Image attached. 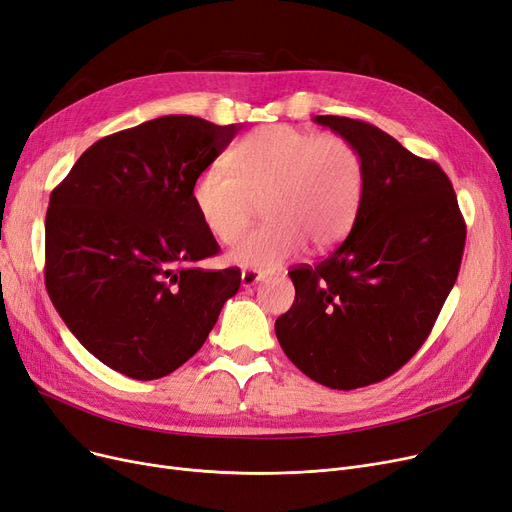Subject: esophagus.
Returning <instances> with one entry per match:
<instances>
[{
	"label": "esophagus",
	"mask_w": 512,
	"mask_h": 512,
	"mask_svg": "<svg viewBox=\"0 0 512 512\" xmlns=\"http://www.w3.org/2000/svg\"><path fill=\"white\" fill-rule=\"evenodd\" d=\"M261 278H263V272H259V270H242V274H240L242 286H253V284H257Z\"/></svg>",
	"instance_id": "obj_1"
}]
</instances>
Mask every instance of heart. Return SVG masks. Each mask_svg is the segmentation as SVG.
Returning a JSON list of instances; mask_svg holds the SVG:
<instances>
[{
    "mask_svg": "<svg viewBox=\"0 0 512 512\" xmlns=\"http://www.w3.org/2000/svg\"><path fill=\"white\" fill-rule=\"evenodd\" d=\"M230 171L205 169L192 203L221 244H234L263 205L270 221L244 236L232 261L274 268L309 242L326 251L351 230L364 194V161L351 142L291 125L261 127L228 157Z\"/></svg>",
    "mask_w": 512,
    "mask_h": 512,
    "instance_id": "heart-1",
    "label": "heart"
}]
</instances>
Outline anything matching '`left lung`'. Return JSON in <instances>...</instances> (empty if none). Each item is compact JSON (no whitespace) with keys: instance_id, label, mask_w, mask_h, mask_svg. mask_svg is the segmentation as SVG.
Listing matches in <instances>:
<instances>
[{"instance_id":"8db88e82","label":"left lung","mask_w":512,"mask_h":512,"mask_svg":"<svg viewBox=\"0 0 512 512\" xmlns=\"http://www.w3.org/2000/svg\"><path fill=\"white\" fill-rule=\"evenodd\" d=\"M314 121L358 148L364 194L339 247L288 272L295 303L276 337L311 381L349 391L385 381L427 341L458 278L466 224L435 161L360 119Z\"/></svg>"}]
</instances>
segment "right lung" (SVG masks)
<instances>
[{"instance_id":"right-lung-1","label":"right lung","mask_w":512,"mask_h":512,"mask_svg":"<svg viewBox=\"0 0 512 512\" xmlns=\"http://www.w3.org/2000/svg\"><path fill=\"white\" fill-rule=\"evenodd\" d=\"M242 125L167 115L87 148L52 190L46 288L79 343L136 381L171 374L203 347L240 270L219 253L192 186Z\"/></svg>"}]
</instances>
